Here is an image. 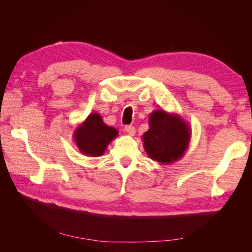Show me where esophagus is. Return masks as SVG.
I'll list each match as a JSON object with an SVG mask.
<instances>
[{
	"mask_svg": "<svg viewBox=\"0 0 252 252\" xmlns=\"http://www.w3.org/2000/svg\"><path fill=\"white\" fill-rule=\"evenodd\" d=\"M124 130H125L129 135H134V133H135V128H134L133 126H131V125L125 126Z\"/></svg>",
	"mask_w": 252,
	"mask_h": 252,
	"instance_id": "esophagus-1",
	"label": "esophagus"
}]
</instances>
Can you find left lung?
<instances>
[{
  "mask_svg": "<svg viewBox=\"0 0 252 252\" xmlns=\"http://www.w3.org/2000/svg\"><path fill=\"white\" fill-rule=\"evenodd\" d=\"M191 129L180 114L157 109L149 116V129L142 135L148 157L163 165L179 161L188 149Z\"/></svg>",
  "mask_w": 252,
  "mask_h": 252,
  "instance_id": "left-lung-1",
  "label": "left lung"
}]
</instances>
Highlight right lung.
I'll return each instance as SVG.
<instances>
[{"label":"right lung","mask_w":252,"mask_h":252,"mask_svg":"<svg viewBox=\"0 0 252 252\" xmlns=\"http://www.w3.org/2000/svg\"><path fill=\"white\" fill-rule=\"evenodd\" d=\"M118 134L116 128L104 123L100 113L93 112L75 128L73 141L84 156L101 157Z\"/></svg>","instance_id":"add662e5"}]
</instances>
